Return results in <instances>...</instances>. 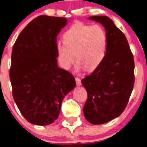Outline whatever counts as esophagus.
Listing matches in <instances>:
<instances>
[{"label":"esophagus","mask_w":147,"mask_h":147,"mask_svg":"<svg viewBox=\"0 0 147 147\" xmlns=\"http://www.w3.org/2000/svg\"><path fill=\"white\" fill-rule=\"evenodd\" d=\"M75 80H76V85H77V86H81V85H82V82H81V79H79V77H76V78H75Z\"/></svg>","instance_id":"esophagus-1"}]
</instances>
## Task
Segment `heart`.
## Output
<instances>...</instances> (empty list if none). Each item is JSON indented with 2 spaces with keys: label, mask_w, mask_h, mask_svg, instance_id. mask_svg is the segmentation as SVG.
I'll list each match as a JSON object with an SVG mask.
<instances>
[{
  "label": "heart",
  "mask_w": 147,
  "mask_h": 147,
  "mask_svg": "<svg viewBox=\"0 0 147 147\" xmlns=\"http://www.w3.org/2000/svg\"><path fill=\"white\" fill-rule=\"evenodd\" d=\"M63 38V43H58L56 49L64 68H69L76 58L78 71H93L104 60L108 36L100 25L74 24L64 32Z\"/></svg>",
  "instance_id": "1"
}]
</instances>
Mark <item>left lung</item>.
<instances>
[{
  "label": "left lung",
  "mask_w": 147,
  "mask_h": 147,
  "mask_svg": "<svg viewBox=\"0 0 147 147\" xmlns=\"http://www.w3.org/2000/svg\"><path fill=\"white\" fill-rule=\"evenodd\" d=\"M89 19L102 24L108 36L104 60L82 80L87 92L84 117L91 124L100 125L119 117L126 108L134 86L135 64L125 36L111 19L105 16Z\"/></svg>",
  "instance_id": "8db88e82"
}]
</instances>
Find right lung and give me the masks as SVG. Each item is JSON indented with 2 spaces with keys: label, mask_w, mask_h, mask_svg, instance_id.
<instances>
[{
  "label": "right lung",
  "mask_w": 147,
  "mask_h": 147,
  "mask_svg": "<svg viewBox=\"0 0 147 147\" xmlns=\"http://www.w3.org/2000/svg\"><path fill=\"white\" fill-rule=\"evenodd\" d=\"M66 23L63 17L38 16L22 30L13 46L12 95L20 113L33 125L53 123L64 97L76 86L73 75L57 63V36Z\"/></svg>",
  "instance_id": "add662e5"
}]
</instances>
